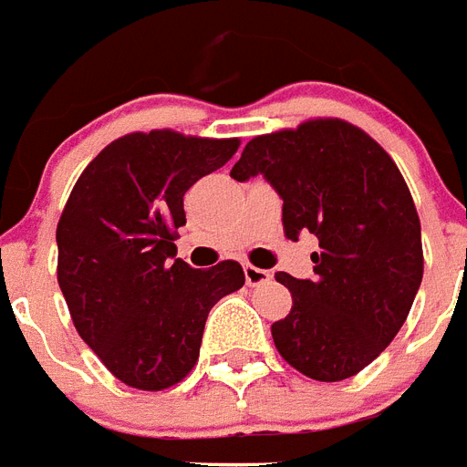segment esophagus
Here are the masks:
<instances>
[{
  "mask_svg": "<svg viewBox=\"0 0 467 467\" xmlns=\"http://www.w3.org/2000/svg\"><path fill=\"white\" fill-rule=\"evenodd\" d=\"M244 272H245V282H248V286H260L272 279L270 272L263 270V267H255V265H244Z\"/></svg>",
  "mask_w": 467,
  "mask_h": 467,
  "instance_id": "1",
  "label": "esophagus"
}]
</instances>
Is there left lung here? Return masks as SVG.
<instances>
[{
    "mask_svg": "<svg viewBox=\"0 0 467 467\" xmlns=\"http://www.w3.org/2000/svg\"><path fill=\"white\" fill-rule=\"evenodd\" d=\"M263 173L285 200V236H318L313 279L277 272L292 311L272 323L286 364L316 381L359 374L390 345L422 285V229L410 188L386 149L339 118L260 134L231 169Z\"/></svg>",
    "mask_w": 467,
    "mask_h": 467,
    "instance_id": "1",
    "label": "left lung"
}]
</instances>
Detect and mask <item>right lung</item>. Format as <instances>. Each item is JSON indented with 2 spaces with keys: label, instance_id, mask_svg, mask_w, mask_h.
<instances>
[{
  "label": "right lung",
  "instance_id": "obj_1",
  "mask_svg": "<svg viewBox=\"0 0 467 467\" xmlns=\"http://www.w3.org/2000/svg\"><path fill=\"white\" fill-rule=\"evenodd\" d=\"M238 140L173 130L110 141L84 169L57 223V282L77 333L137 390L181 383L200 357L212 306L244 267L195 270L175 257L182 195L236 154Z\"/></svg>",
  "mask_w": 467,
  "mask_h": 467
}]
</instances>
